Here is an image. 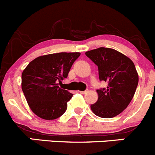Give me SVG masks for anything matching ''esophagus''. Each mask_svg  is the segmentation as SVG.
<instances>
[{
    "label": "esophagus",
    "mask_w": 155,
    "mask_h": 155,
    "mask_svg": "<svg viewBox=\"0 0 155 155\" xmlns=\"http://www.w3.org/2000/svg\"><path fill=\"white\" fill-rule=\"evenodd\" d=\"M87 91H88V90H85V91H79V93L82 94H86Z\"/></svg>",
    "instance_id": "obj_1"
}]
</instances>
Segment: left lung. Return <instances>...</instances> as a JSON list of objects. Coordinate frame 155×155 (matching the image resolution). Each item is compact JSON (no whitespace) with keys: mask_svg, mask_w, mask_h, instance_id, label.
Returning <instances> with one entry per match:
<instances>
[{"mask_svg":"<svg viewBox=\"0 0 155 155\" xmlns=\"http://www.w3.org/2000/svg\"><path fill=\"white\" fill-rule=\"evenodd\" d=\"M85 54L97 66L100 80L108 82L107 87L97 90V101L91 109L101 118H113L122 112L134 97L139 82L135 65L113 48L101 47Z\"/></svg>","mask_w":155,"mask_h":155,"instance_id":"left-lung-1","label":"left lung"}]
</instances>
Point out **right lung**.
<instances>
[{"label":"right lung","instance_id":"right-lung-1","mask_svg":"<svg viewBox=\"0 0 155 155\" xmlns=\"http://www.w3.org/2000/svg\"><path fill=\"white\" fill-rule=\"evenodd\" d=\"M79 52H60L40 56L23 70L21 89L28 104L35 115L45 120L61 116L73 97L58 84L68 77Z\"/></svg>","mask_w":155,"mask_h":155}]
</instances>
